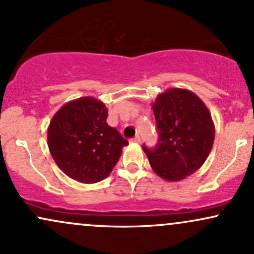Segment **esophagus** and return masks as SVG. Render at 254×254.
<instances>
[{
    "label": "esophagus",
    "instance_id": "1",
    "mask_svg": "<svg viewBox=\"0 0 254 254\" xmlns=\"http://www.w3.org/2000/svg\"><path fill=\"white\" fill-rule=\"evenodd\" d=\"M131 142H133V143H139V142H141V137L137 135L133 137V138H131Z\"/></svg>",
    "mask_w": 254,
    "mask_h": 254
}]
</instances>
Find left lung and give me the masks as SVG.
<instances>
[{"label": "left lung", "mask_w": 254, "mask_h": 254, "mask_svg": "<svg viewBox=\"0 0 254 254\" xmlns=\"http://www.w3.org/2000/svg\"><path fill=\"white\" fill-rule=\"evenodd\" d=\"M159 132L153 149L143 145L154 172L167 182L191 176L208 159L215 127L208 107L193 92L170 88L151 105Z\"/></svg>", "instance_id": "left-lung-1"}]
</instances>
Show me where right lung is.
Segmentation results:
<instances>
[{"instance_id":"obj_1","label":"right lung","mask_w":254,"mask_h":254,"mask_svg":"<svg viewBox=\"0 0 254 254\" xmlns=\"http://www.w3.org/2000/svg\"><path fill=\"white\" fill-rule=\"evenodd\" d=\"M106 119L105 104L92 97L64 104L52 117L48 129L49 149L69 178L94 184L112 172L129 142Z\"/></svg>"}]
</instances>
